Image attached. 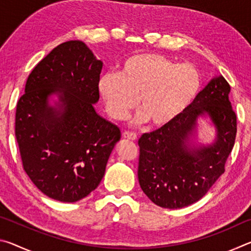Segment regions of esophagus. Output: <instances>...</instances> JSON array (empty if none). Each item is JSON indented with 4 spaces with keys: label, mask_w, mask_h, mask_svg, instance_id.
Masks as SVG:
<instances>
[{
    "label": "esophagus",
    "mask_w": 251,
    "mask_h": 251,
    "mask_svg": "<svg viewBox=\"0 0 251 251\" xmlns=\"http://www.w3.org/2000/svg\"><path fill=\"white\" fill-rule=\"evenodd\" d=\"M123 137L130 139V141H136V139H137V135H136V133H133V131L126 130L123 133Z\"/></svg>",
    "instance_id": "esophagus-1"
}]
</instances>
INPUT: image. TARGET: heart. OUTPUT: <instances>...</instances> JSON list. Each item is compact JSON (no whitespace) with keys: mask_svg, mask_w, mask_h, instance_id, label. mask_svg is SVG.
<instances>
[{"mask_svg":"<svg viewBox=\"0 0 251 251\" xmlns=\"http://www.w3.org/2000/svg\"><path fill=\"white\" fill-rule=\"evenodd\" d=\"M201 84L192 64H177L156 53H141L124 63L120 74L106 73L100 91L106 108L115 120L127 116L139 100L138 122L150 120L161 126L179 115L197 95Z\"/></svg>","mask_w":251,"mask_h":251,"instance_id":"obj_1","label":"heart"}]
</instances>
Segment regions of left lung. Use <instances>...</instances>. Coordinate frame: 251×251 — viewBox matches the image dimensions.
I'll list each match as a JSON object with an SVG mask.
<instances>
[{"instance_id": "1", "label": "left lung", "mask_w": 251, "mask_h": 251, "mask_svg": "<svg viewBox=\"0 0 251 251\" xmlns=\"http://www.w3.org/2000/svg\"><path fill=\"white\" fill-rule=\"evenodd\" d=\"M229 92L223 76L211 79L175 120L139 138V185L157 206L177 209L192 205L225 173L237 134ZM203 113L214 123L218 138L208 148L192 149L189 138Z\"/></svg>"}]
</instances>
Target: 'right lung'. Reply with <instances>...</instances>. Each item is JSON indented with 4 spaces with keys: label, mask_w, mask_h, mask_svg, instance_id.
I'll return each instance as SVG.
<instances>
[{
    "label": "right lung",
    "mask_w": 251,
    "mask_h": 251,
    "mask_svg": "<svg viewBox=\"0 0 251 251\" xmlns=\"http://www.w3.org/2000/svg\"><path fill=\"white\" fill-rule=\"evenodd\" d=\"M103 63L82 41L56 46L34 67L20 97L15 137L23 169L42 193L74 202L103 178L121 130L95 112ZM58 94V109L48 96Z\"/></svg>",
    "instance_id": "add662e5"
}]
</instances>
